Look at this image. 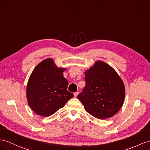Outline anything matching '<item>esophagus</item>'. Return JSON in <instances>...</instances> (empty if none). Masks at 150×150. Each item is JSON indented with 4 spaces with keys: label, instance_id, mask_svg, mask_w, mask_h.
Here are the masks:
<instances>
[{
    "label": "esophagus",
    "instance_id": "esophagus-1",
    "mask_svg": "<svg viewBox=\"0 0 150 150\" xmlns=\"http://www.w3.org/2000/svg\"><path fill=\"white\" fill-rule=\"evenodd\" d=\"M79 94V92H76V93H75L74 94V96L75 97H76V96H78V94Z\"/></svg>",
    "mask_w": 150,
    "mask_h": 150
}]
</instances>
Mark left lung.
<instances>
[{
    "instance_id": "1",
    "label": "left lung",
    "mask_w": 150,
    "mask_h": 150,
    "mask_svg": "<svg viewBox=\"0 0 150 150\" xmlns=\"http://www.w3.org/2000/svg\"><path fill=\"white\" fill-rule=\"evenodd\" d=\"M85 76L86 86L77 98L86 110L99 119L113 117L124 101L122 80L112 67L101 61L86 71Z\"/></svg>"
}]
</instances>
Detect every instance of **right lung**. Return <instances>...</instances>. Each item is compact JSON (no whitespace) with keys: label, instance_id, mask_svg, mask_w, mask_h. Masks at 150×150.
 <instances>
[{"label":"right lung","instance_id":"obj_1","mask_svg":"<svg viewBox=\"0 0 150 150\" xmlns=\"http://www.w3.org/2000/svg\"><path fill=\"white\" fill-rule=\"evenodd\" d=\"M65 68H57L52 59H46L32 71L26 87V98L36 114L49 117L63 108L74 94L68 91Z\"/></svg>","mask_w":150,"mask_h":150}]
</instances>
